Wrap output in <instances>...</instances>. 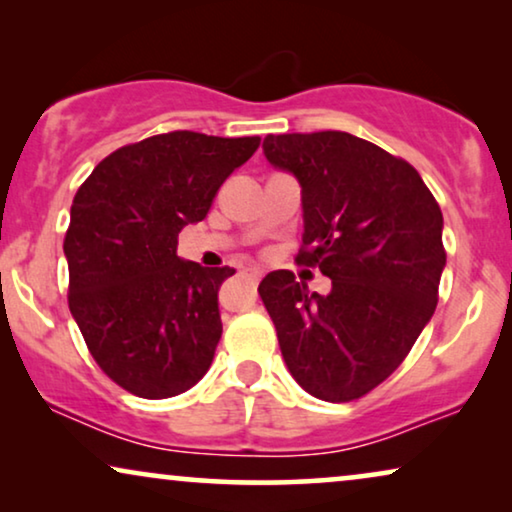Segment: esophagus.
<instances>
[{
  "label": "esophagus",
  "mask_w": 512,
  "mask_h": 512,
  "mask_svg": "<svg viewBox=\"0 0 512 512\" xmlns=\"http://www.w3.org/2000/svg\"><path fill=\"white\" fill-rule=\"evenodd\" d=\"M261 275H263V272L258 270V268H249V270H247V277L254 279V282H258V279H261Z\"/></svg>",
  "instance_id": "obj_1"
}]
</instances>
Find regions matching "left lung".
<instances>
[{
  "mask_svg": "<svg viewBox=\"0 0 512 512\" xmlns=\"http://www.w3.org/2000/svg\"><path fill=\"white\" fill-rule=\"evenodd\" d=\"M263 151L303 188L296 263L333 289L310 293L277 270L258 293L293 380L321 401H356L401 366L436 312L443 212L408 160L349 132L268 135Z\"/></svg>",
  "mask_w": 512,
  "mask_h": 512,
  "instance_id": "8db88e82",
  "label": "left lung"
}]
</instances>
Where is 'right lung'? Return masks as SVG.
Instances as JSON below:
<instances>
[{
    "label": "right lung",
    "mask_w": 512,
    "mask_h": 512,
    "mask_svg": "<svg viewBox=\"0 0 512 512\" xmlns=\"http://www.w3.org/2000/svg\"><path fill=\"white\" fill-rule=\"evenodd\" d=\"M261 137L174 130L109 153L74 195L65 256L69 310L104 375L139 398L191 389L221 340L216 293L233 268L177 256L223 181Z\"/></svg>",
    "instance_id": "1"
}]
</instances>
